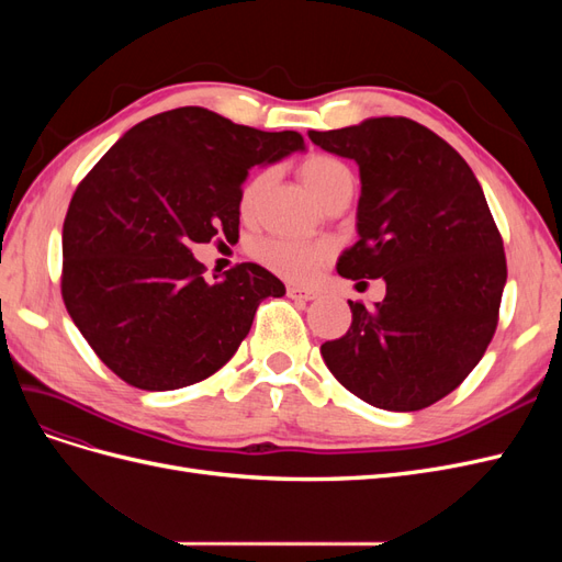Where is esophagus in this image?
Returning <instances> with one entry per match:
<instances>
[{
  "instance_id": "1",
  "label": "esophagus",
  "mask_w": 562,
  "mask_h": 562,
  "mask_svg": "<svg viewBox=\"0 0 562 562\" xmlns=\"http://www.w3.org/2000/svg\"><path fill=\"white\" fill-rule=\"evenodd\" d=\"M288 297L302 300V302H310V300H316V297H318V293L310 291V288H302V285H288Z\"/></svg>"
}]
</instances>
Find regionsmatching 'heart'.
Instances as JSON below:
<instances>
[{"label": "heart", "mask_w": 562, "mask_h": 562, "mask_svg": "<svg viewBox=\"0 0 562 562\" xmlns=\"http://www.w3.org/2000/svg\"><path fill=\"white\" fill-rule=\"evenodd\" d=\"M304 184L310 187L312 194L321 201L335 190H353V176L349 166L328 155H314L300 168ZM271 171H260L252 176L244 192H241V209L250 211L255 199L262 192ZM255 258H258L267 269L277 271L279 277L288 281H312L323 262L328 258L326 246L310 244V241H295V239H267L255 246Z\"/></svg>", "instance_id": "obj_1"}]
</instances>
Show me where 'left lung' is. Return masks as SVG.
I'll use <instances>...</instances> for the list:
<instances>
[{"label": "left lung", "instance_id": "obj_1", "mask_svg": "<svg viewBox=\"0 0 562 562\" xmlns=\"http://www.w3.org/2000/svg\"><path fill=\"white\" fill-rule=\"evenodd\" d=\"M310 138L359 164V241L337 274L386 283L375 307L349 300L351 328L321 345L323 361L361 401L422 411L467 380L497 328L506 258L483 187L443 138L405 116Z\"/></svg>", "mask_w": 562, "mask_h": 562}]
</instances>
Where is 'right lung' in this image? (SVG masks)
<instances>
[{
  "mask_svg": "<svg viewBox=\"0 0 562 562\" xmlns=\"http://www.w3.org/2000/svg\"><path fill=\"white\" fill-rule=\"evenodd\" d=\"M302 149L295 131L178 108L135 124L91 168L63 225V300L114 375L145 391L206 380L239 349L258 304L285 295L255 262L206 281L192 244L239 239L250 168Z\"/></svg>",
  "mask_w": 562,
  "mask_h": 562,
  "instance_id": "right-lung-1",
  "label": "right lung"
}]
</instances>
